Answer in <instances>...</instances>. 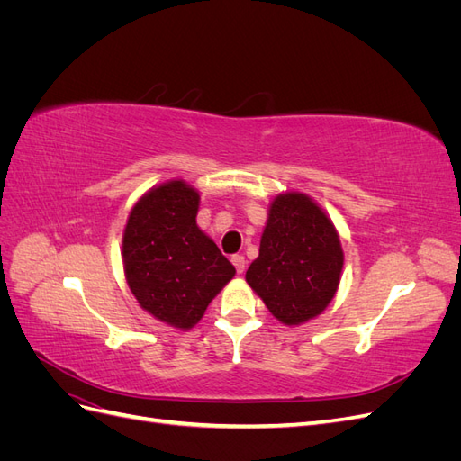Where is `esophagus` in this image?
Segmentation results:
<instances>
[{
    "label": "esophagus",
    "instance_id": "esophagus-1",
    "mask_svg": "<svg viewBox=\"0 0 461 461\" xmlns=\"http://www.w3.org/2000/svg\"><path fill=\"white\" fill-rule=\"evenodd\" d=\"M232 265L236 267V273L239 275H242L244 271H246V259H244V256H232Z\"/></svg>",
    "mask_w": 461,
    "mask_h": 461
}]
</instances>
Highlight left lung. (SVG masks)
I'll return each mask as SVG.
<instances>
[{"label":"left lung","mask_w":461,"mask_h":461,"mask_svg":"<svg viewBox=\"0 0 461 461\" xmlns=\"http://www.w3.org/2000/svg\"><path fill=\"white\" fill-rule=\"evenodd\" d=\"M344 252L330 217L308 194H276L269 203L259 256L246 283L275 319L298 327L327 310L340 285Z\"/></svg>","instance_id":"8db88e82"}]
</instances>
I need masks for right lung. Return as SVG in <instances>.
<instances>
[{
  "instance_id": "1",
  "label": "right lung",
  "mask_w": 461,
  "mask_h": 461,
  "mask_svg": "<svg viewBox=\"0 0 461 461\" xmlns=\"http://www.w3.org/2000/svg\"><path fill=\"white\" fill-rule=\"evenodd\" d=\"M200 192L173 178L138 200L122 230V267L140 308L188 330L236 269L198 227Z\"/></svg>"
}]
</instances>
